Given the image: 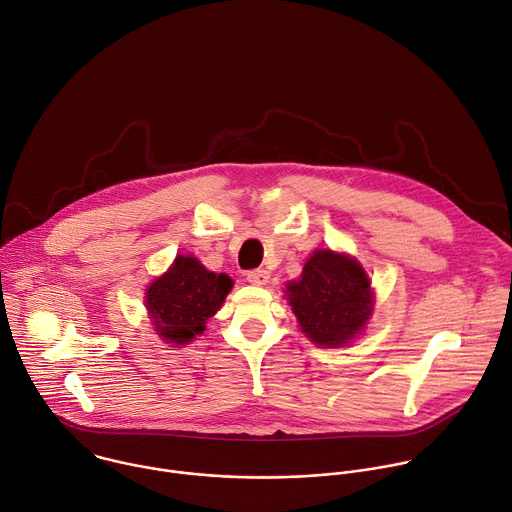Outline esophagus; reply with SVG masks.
Returning a JSON list of instances; mask_svg holds the SVG:
<instances>
[{
    "label": "esophagus",
    "instance_id": "34e87169",
    "mask_svg": "<svg viewBox=\"0 0 512 512\" xmlns=\"http://www.w3.org/2000/svg\"><path fill=\"white\" fill-rule=\"evenodd\" d=\"M268 280H270V274L264 268H256V270L248 272V282L254 286H264Z\"/></svg>",
    "mask_w": 512,
    "mask_h": 512
}]
</instances>
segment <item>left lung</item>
<instances>
[{"label":"left lung","instance_id":"obj_1","mask_svg":"<svg viewBox=\"0 0 512 512\" xmlns=\"http://www.w3.org/2000/svg\"><path fill=\"white\" fill-rule=\"evenodd\" d=\"M302 332L320 346H342L372 314L370 280L362 266L332 250H316L302 278L288 286Z\"/></svg>","mask_w":512,"mask_h":512}]
</instances>
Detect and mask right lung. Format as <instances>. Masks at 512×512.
Here are the masks:
<instances>
[{
    "mask_svg": "<svg viewBox=\"0 0 512 512\" xmlns=\"http://www.w3.org/2000/svg\"><path fill=\"white\" fill-rule=\"evenodd\" d=\"M232 290L226 274L208 272L196 258L178 256L146 294L154 328L170 344H188L206 330V322Z\"/></svg>",
    "mask_w": 512,
    "mask_h": 512,
    "instance_id": "obj_1",
    "label": "right lung"
}]
</instances>
